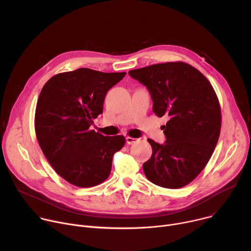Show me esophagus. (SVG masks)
<instances>
[{"label": "esophagus", "instance_id": "34e87169", "mask_svg": "<svg viewBox=\"0 0 251 251\" xmlns=\"http://www.w3.org/2000/svg\"><path fill=\"white\" fill-rule=\"evenodd\" d=\"M139 141V139L137 138H132V137H126V143L128 145H132V144H135V143H137Z\"/></svg>", "mask_w": 251, "mask_h": 251}]
</instances>
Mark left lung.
I'll use <instances>...</instances> for the list:
<instances>
[{
  "instance_id": "left-lung-1",
  "label": "left lung",
  "mask_w": 251,
  "mask_h": 251,
  "mask_svg": "<svg viewBox=\"0 0 251 251\" xmlns=\"http://www.w3.org/2000/svg\"><path fill=\"white\" fill-rule=\"evenodd\" d=\"M129 75L149 90L154 113L169 117L165 144L148 139L152 156L143 164L147 178L167 189L187 186L218 144L222 113L216 91L201 71L182 61L133 69Z\"/></svg>"
}]
</instances>
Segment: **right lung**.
<instances>
[{
	"label": "right lung",
	"instance_id": "add662e5",
	"mask_svg": "<svg viewBox=\"0 0 251 251\" xmlns=\"http://www.w3.org/2000/svg\"><path fill=\"white\" fill-rule=\"evenodd\" d=\"M125 75L78 68L53 75L41 91L35 135L53 170L71 185L94 187L110 175L113 155L125 138L103 136L90 126L103 112L107 91Z\"/></svg>",
	"mask_w": 251,
	"mask_h": 251
}]
</instances>
